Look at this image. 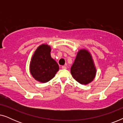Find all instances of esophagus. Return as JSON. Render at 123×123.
<instances>
[{"mask_svg": "<svg viewBox=\"0 0 123 123\" xmlns=\"http://www.w3.org/2000/svg\"><path fill=\"white\" fill-rule=\"evenodd\" d=\"M62 68L63 69H66L67 67L66 66H64V65H63V66L62 67Z\"/></svg>", "mask_w": 123, "mask_h": 123, "instance_id": "esophagus-1", "label": "esophagus"}]
</instances>
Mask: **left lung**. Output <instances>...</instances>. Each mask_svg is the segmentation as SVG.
Segmentation results:
<instances>
[{"label":"left lung","mask_w":123,"mask_h":123,"mask_svg":"<svg viewBox=\"0 0 123 123\" xmlns=\"http://www.w3.org/2000/svg\"><path fill=\"white\" fill-rule=\"evenodd\" d=\"M74 79L81 85H87L95 78L96 68L91 53L86 49L80 50L70 68Z\"/></svg>","instance_id":"left-lung-1"}]
</instances>
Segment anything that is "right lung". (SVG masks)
<instances>
[{
	"instance_id": "add662e5",
	"label": "right lung",
	"mask_w": 123,
	"mask_h": 123,
	"mask_svg": "<svg viewBox=\"0 0 123 123\" xmlns=\"http://www.w3.org/2000/svg\"><path fill=\"white\" fill-rule=\"evenodd\" d=\"M51 47L43 43L37 48L32 56L30 70L37 81L46 83L53 79L59 69L56 62L51 58Z\"/></svg>"
}]
</instances>
